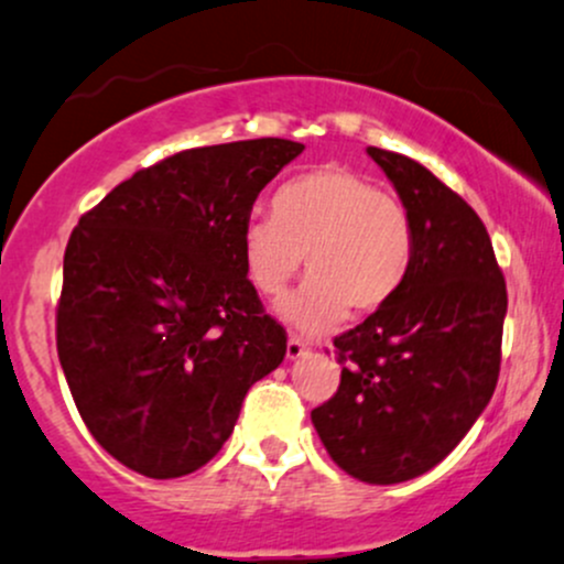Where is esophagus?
Returning a JSON list of instances; mask_svg holds the SVG:
<instances>
[{"label": "esophagus", "mask_w": 564, "mask_h": 564, "mask_svg": "<svg viewBox=\"0 0 564 564\" xmlns=\"http://www.w3.org/2000/svg\"><path fill=\"white\" fill-rule=\"evenodd\" d=\"M306 351H308V346L303 344L299 335H290V338H288V359H299Z\"/></svg>", "instance_id": "1"}]
</instances>
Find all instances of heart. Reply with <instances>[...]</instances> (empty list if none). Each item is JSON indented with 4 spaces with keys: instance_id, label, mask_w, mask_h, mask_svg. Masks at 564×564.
Returning <instances> with one entry per match:
<instances>
[{
    "instance_id": "b5f03b06",
    "label": "heart",
    "mask_w": 564,
    "mask_h": 564,
    "mask_svg": "<svg viewBox=\"0 0 564 564\" xmlns=\"http://www.w3.org/2000/svg\"><path fill=\"white\" fill-rule=\"evenodd\" d=\"M245 274L263 299H280L301 271H312L282 316L319 335L349 308L372 314L394 301L415 258V229L400 197L344 164H319L282 183L271 215L245 224Z\"/></svg>"
}]
</instances>
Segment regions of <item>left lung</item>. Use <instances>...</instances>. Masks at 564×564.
Instances as JSON below:
<instances>
[{
	"label": "left lung",
	"mask_w": 564,
	"mask_h": 564,
	"mask_svg": "<svg viewBox=\"0 0 564 564\" xmlns=\"http://www.w3.org/2000/svg\"><path fill=\"white\" fill-rule=\"evenodd\" d=\"M415 229L394 301L333 340L338 391L312 410L330 458L367 485L434 469L490 402L501 370L506 282L479 215L423 164L367 145Z\"/></svg>",
	"instance_id": "left-lung-1"
}]
</instances>
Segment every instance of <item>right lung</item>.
<instances>
[{
	"label": "right lung",
	"mask_w": 564,
	"mask_h": 564,
	"mask_svg": "<svg viewBox=\"0 0 564 564\" xmlns=\"http://www.w3.org/2000/svg\"><path fill=\"white\" fill-rule=\"evenodd\" d=\"M303 143L188 149L138 170L79 218L63 256L58 359L100 447L151 479L224 447L288 333L245 274L258 194Z\"/></svg>",
	"instance_id": "obj_1"
}]
</instances>
